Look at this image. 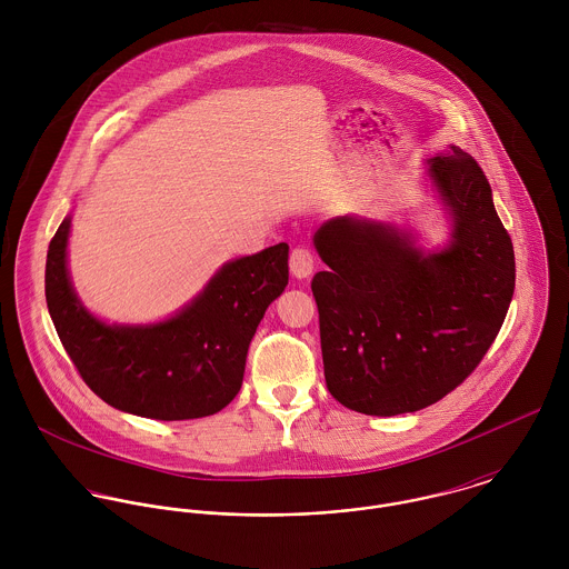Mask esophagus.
I'll return each instance as SVG.
<instances>
[{
  "label": "esophagus",
  "instance_id": "1",
  "mask_svg": "<svg viewBox=\"0 0 569 569\" xmlns=\"http://www.w3.org/2000/svg\"><path fill=\"white\" fill-rule=\"evenodd\" d=\"M313 264H316V258L311 253L309 247H293L291 249V256H289V267H291V273L296 278H309L311 271H313Z\"/></svg>",
  "mask_w": 569,
  "mask_h": 569
}]
</instances>
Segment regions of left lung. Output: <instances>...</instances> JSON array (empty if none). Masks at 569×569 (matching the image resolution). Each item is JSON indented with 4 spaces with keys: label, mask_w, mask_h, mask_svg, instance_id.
I'll use <instances>...</instances> for the list:
<instances>
[{
    "label": "left lung",
    "mask_w": 569,
    "mask_h": 569,
    "mask_svg": "<svg viewBox=\"0 0 569 569\" xmlns=\"http://www.w3.org/2000/svg\"><path fill=\"white\" fill-rule=\"evenodd\" d=\"M429 174L453 217L447 249L422 253L406 232L352 217L326 221L328 264L311 289L326 388L341 406L397 416L433 406L485 359L515 291V251L485 170L449 147Z\"/></svg>",
    "instance_id": "left-lung-1"
}]
</instances>
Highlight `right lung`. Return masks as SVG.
Segmentation results:
<instances>
[{"label":"right lung","instance_id":"obj_1","mask_svg":"<svg viewBox=\"0 0 569 569\" xmlns=\"http://www.w3.org/2000/svg\"><path fill=\"white\" fill-rule=\"evenodd\" d=\"M70 219L50 241L46 302L59 339L87 388L116 409L190 420L217 413L241 390L249 341L289 282V244L228 262L172 320L107 326L72 291L66 247Z\"/></svg>","mask_w":569,"mask_h":569}]
</instances>
